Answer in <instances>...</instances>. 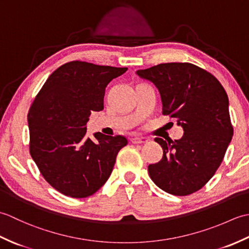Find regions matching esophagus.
<instances>
[{
  "label": "esophagus",
  "mask_w": 249,
  "mask_h": 249,
  "mask_svg": "<svg viewBox=\"0 0 249 249\" xmlns=\"http://www.w3.org/2000/svg\"><path fill=\"white\" fill-rule=\"evenodd\" d=\"M130 140L134 144H141V143H145V142H147V139L143 138V137H134V138H131Z\"/></svg>",
  "instance_id": "1"
}]
</instances>
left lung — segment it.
Here are the masks:
<instances>
[{
	"instance_id": "obj_1",
	"label": "left lung",
	"mask_w": 249,
	"mask_h": 249,
	"mask_svg": "<svg viewBox=\"0 0 249 249\" xmlns=\"http://www.w3.org/2000/svg\"><path fill=\"white\" fill-rule=\"evenodd\" d=\"M137 75L155 84L162 114L184 130L178 140L155 138L163 154L147 168L152 181L174 196L197 192L214 176L233 136L228 95L212 73L190 63H165Z\"/></svg>"
}]
</instances>
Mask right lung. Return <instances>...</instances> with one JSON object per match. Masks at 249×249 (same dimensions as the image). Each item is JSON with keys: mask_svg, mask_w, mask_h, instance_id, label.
Wrapping results in <instances>:
<instances>
[{"mask_svg": "<svg viewBox=\"0 0 249 249\" xmlns=\"http://www.w3.org/2000/svg\"><path fill=\"white\" fill-rule=\"evenodd\" d=\"M126 71L66 63L51 73L30 107V154L46 181L67 197L96 193L127 144L123 136L95 133V140L86 136L89 114L104 109L106 87Z\"/></svg>", "mask_w": 249, "mask_h": 249, "instance_id": "1", "label": "right lung"}]
</instances>
